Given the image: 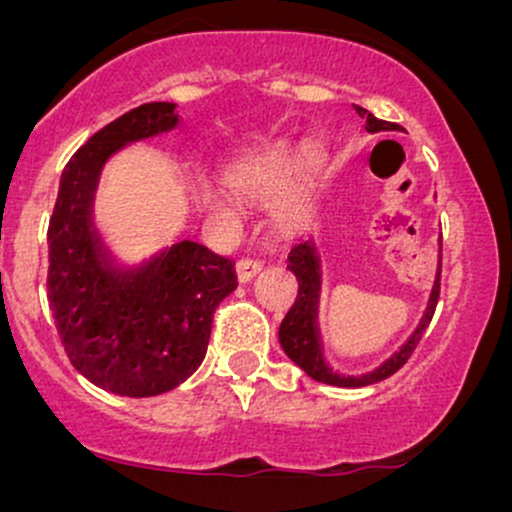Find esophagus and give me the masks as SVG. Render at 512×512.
Here are the masks:
<instances>
[{"mask_svg":"<svg viewBox=\"0 0 512 512\" xmlns=\"http://www.w3.org/2000/svg\"><path fill=\"white\" fill-rule=\"evenodd\" d=\"M262 264L257 260H248V257H243V260L236 262V274H238V281L240 284H248V281L255 279L257 274H260Z\"/></svg>","mask_w":512,"mask_h":512,"instance_id":"esophagus-1","label":"esophagus"}]
</instances>
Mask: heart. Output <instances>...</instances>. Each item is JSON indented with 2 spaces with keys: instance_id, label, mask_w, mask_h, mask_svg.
I'll list each match as a JSON object with an SVG mask.
<instances>
[{
  "instance_id": "obj_1",
  "label": "heart",
  "mask_w": 512,
  "mask_h": 512,
  "mask_svg": "<svg viewBox=\"0 0 512 512\" xmlns=\"http://www.w3.org/2000/svg\"><path fill=\"white\" fill-rule=\"evenodd\" d=\"M291 163V151L289 146L276 144L272 149H267L264 154L252 158L250 163L231 168L226 173V185L236 192L238 197L245 199H262L279 185L284 173L289 170ZM322 170V151L317 144H305L298 154L296 166H293L291 175L286 178L284 185L276 190L272 199V211L276 219L281 221H293L301 219L305 211L310 209V199H313L317 178H320ZM202 204L207 207L211 216L221 221H233L236 219V209L228 202L226 197H221L219 192L204 190L202 192Z\"/></svg>"
}]
</instances>
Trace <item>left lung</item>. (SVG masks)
<instances>
[{
	"label": "left lung",
	"instance_id": "1",
	"mask_svg": "<svg viewBox=\"0 0 512 512\" xmlns=\"http://www.w3.org/2000/svg\"><path fill=\"white\" fill-rule=\"evenodd\" d=\"M356 113L366 117V129L370 134L399 132V129H402L399 125H395V122L378 120L373 113H368L366 108H358V105H356ZM289 269L298 279V296H296V303L291 305L289 313H286L284 320H281L279 344L281 349H284V354L289 356L305 375H310V378L317 380V383L334 385V387H366L390 378L392 373H397V370L407 363L411 351L416 349V344H419L421 337H424L433 313H436V303L440 293V269L436 272V281H433V289H431V296H428L424 315H421L419 325H416V330L411 332L407 342L399 346L387 361L380 363L378 368L368 370V373H361V375H344L327 363L320 325H317L320 293H322V267H320V255H317L313 238L301 240L298 245H293V250L289 252Z\"/></svg>",
	"mask_w": 512,
	"mask_h": 512
}]
</instances>
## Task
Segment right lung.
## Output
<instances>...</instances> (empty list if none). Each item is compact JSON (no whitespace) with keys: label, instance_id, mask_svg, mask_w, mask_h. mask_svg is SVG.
<instances>
[{"label":"right lung","instance_id":"right-lung-1","mask_svg":"<svg viewBox=\"0 0 512 512\" xmlns=\"http://www.w3.org/2000/svg\"><path fill=\"white\" fill-rule=\"evenodd\" d=\"M175 103H144L98 129L62 170L48 228V298L72 366L101 390L154 397L185 383L207 354L214 310L236 291V262L180 240L122 264L93 221L105 163L170 132Z\"/></svg>","mask_w":512,"mask_h":512}]
</instances>
